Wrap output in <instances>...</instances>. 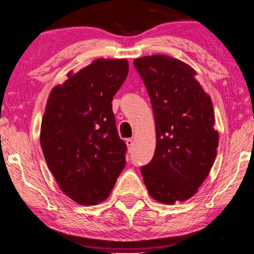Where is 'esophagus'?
I'll return each instance as SVG.
<instances>
[{"instance_id":"esophagus-1","label":"esophagus","mask_w":254,"mask_h":254,"mask_svg":"<svg viewBox=\"0 0 254 254\" xmlns=\"http://www.w3.org/2000/svg\"><path fill=\"white\" fill-rule=\"evenodd\" d=\"M125 143H127V147H129V150L132 148V146H133V139H132V138H127V139L125 140Z\"/></svg>"}]
</instances>
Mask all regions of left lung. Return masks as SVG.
Instances as JSON below:
<instances>
[{
	"instance_id": "obj_1",
	"label": "left lung",
	"mask_w": 254,
	"mask_h": 254,
	"mask_svg": "<svg viewBox=\"0 0 254 254\" xmlns=\"http://www.w3.org/2000/svg\"><path fill=\"white\" fill-rule=\"evenodd\" d=\"M154 114V155L141 167L148 194L164 204L197 192L214 165L218 147L210 96L188 64L165 54L133 60Z\"/></svg>"
}]
</instances>
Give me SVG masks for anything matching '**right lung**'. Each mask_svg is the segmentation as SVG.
I'll use <instances>...</instances> for the list:
<instances>
[{"label": "right lung", "mask_w": 254, "mask_h": 254, "mask_svg": "<svg viewBox=\"0 0 254 254\" xmlns=\"http://www.w3.org/2000/svg\"><path fill=\"white\" fill-rule=\"evenodd\" d=\"M127 72V59H96L50 93L40 145L59 188L79 204L107 200L125 166L111 101Z\"/></svg>", "instance_id": "obj_1"}]
</instances>
